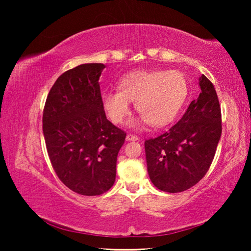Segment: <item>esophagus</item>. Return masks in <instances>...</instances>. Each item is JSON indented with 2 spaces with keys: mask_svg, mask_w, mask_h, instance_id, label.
<instances>
[{
  "mask_svg": "<svg viewBox=\"0 0 251 251\" xmlns=\"http://www.w3.org/2000/svg\"><path fill=\"white\" fill-rule=\"evenodd\" d=\"M126 139L128 142H136V141H138V137L136 135H131V134H127V136H126Z\"/></svg>",
  "mask_w": 251,
  "mask_h": 251,
  "instance_id": "34e87169",
  "label": "esophagus"
}]
</instances>
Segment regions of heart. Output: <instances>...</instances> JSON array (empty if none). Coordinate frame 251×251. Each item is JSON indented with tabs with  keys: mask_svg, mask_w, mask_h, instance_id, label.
I'll return each mask as SVG.
<instances>
[{
	"mask_svg": "<svg viewBox=\"0 0 251 251\" xmlns=\"http://www.w3.org/2000/svg\"><path fill=\"white\" fill-rule=\"evenodd\" d=\"M187 95L188 84L180 72L137 71L122 78L118 91L101 95V107L113 124L121 125L129 115V101H133L142 117L131 122V126L148 122L152 127H161L175 120Z\"/></svg>",
	"mask_w": 251,
	"mask_h": 251,
	"instance_id": "heart-1",
	"label": "heart"
}]
</instances>
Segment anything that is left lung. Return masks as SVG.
<instances>
[{"mask_svg":"<svg viewBox=\"0 0 251 251\" xmlns=\"http://www.w3.org/2000/svg\"><path fill=\"white\" fill-rule=\"evenodd\" d=\"M201 93L177 124L145 141L148 175L157 188L180 193L206 175L222 136V112L217 93L205 75Z\"/></svg>","mask_w":251,"mask_h":251,"instance_id":"1","label":"left lung"}]
</instances>
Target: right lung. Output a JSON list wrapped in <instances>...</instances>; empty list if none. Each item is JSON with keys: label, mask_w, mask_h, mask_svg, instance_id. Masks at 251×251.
I'll return each instance as SVG.
<instances>
[{"label": "right lung", "mask_w": 251, "mask_h": 251, "mask_svg": "<svg viewBox=\"0 0 251 251\" xmlns=\"http://www.w3.org/2000/svg\"><path fill=\"white\" fill-rule=\"evenodd\" d=\"M105 69L88 63L66 71L50 88L43 112V134L50 164L61 181L84 196L114 185L126 133L101 107L99 79Z\"/></svg>", "instance_id": "right-lung-1"}]
</instances>
